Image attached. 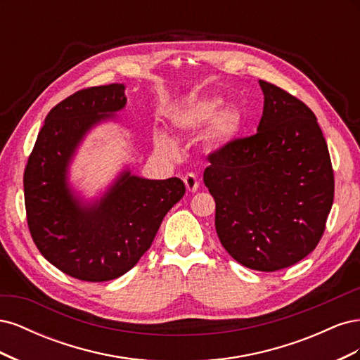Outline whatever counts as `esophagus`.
Returning a JSON list of instances; mask_svg holds the SVG:
<instances>
[{
    "label": "esophagus",
    "instance_id": "34e87169",
    "mask_svg": "<svg viewBox=\"0 0 360 360\" xmlns=\"http://www.w3.org/2000/svg\"><path fill=\"white\" fill-rule=\"evenodd\" d=\"M183 181H184V184H186V189L189 192H197L200 188V181L195 174H186V176L183 177Z\"/></svg>",
    "mask_w": 360,
    "mask_h": 360
}]
</instances>
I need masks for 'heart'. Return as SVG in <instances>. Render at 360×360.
Listing matches in <instances>:
<instances>
[{
    "mask_svg": "<svg viewBox=\"0 0 360 360\" xmlns=\"http://www.w3.org/2000/svg\"><path fill=\"white\" fill-rule=\"evenodd\" d=\"M222 97L205 94L181 105L171 114V123L180 132L195 134L205 129L204 143L210 150H221L231 144L243 124V115L234 105H222ZM156 143L160 148H169L167 135L159 134Z\"/></svg>",
    "mask_w": 360,
    "mask_h": 360,
    "instance_id": "heart-1",
    "label": "heart"
}]
</instances>
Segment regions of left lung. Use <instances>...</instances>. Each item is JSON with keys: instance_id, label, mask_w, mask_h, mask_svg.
<instances>
[{"instance_id": "8db88e82", "label": "left lung", "mask_w": 360, "mask_h": 360, "mask_svg": "<svg viewBox=\"0 0 360 360\" xmlns=\"http://www.w3.org/2000/svg\"><path fill=\"white\" fill-rule=\"evenodd\" d=\"M259 86L264 108L257 134L212 153L204 183L226 252L245 267L275 271L319 245L335 180L314 112L274 84L259 81Z\"/></svg>"}]
</instances>
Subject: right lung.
Here are the masks:
<instances>
[{
  "label": "right lung",
  "mask_w": 360,
  "mask_h": 360,
  "mask_svg": "<svg viewBox=\"0 0 360 360\" xmlns=\"http://www.w3.org/2000/svg\"><path fill=\"white\" fill-rule=\"evenodd\" d=\"M124 89L91 86L53 106L24 172L32 240L51 264L81 281H111L132 269L186 191L177 177L148 180L130 169L93 201L72 189L69 167L76 150L93 127L115 120L127 102Z\"/></svg>",
  "instance_id": "obj_1"
}]
</instances>
